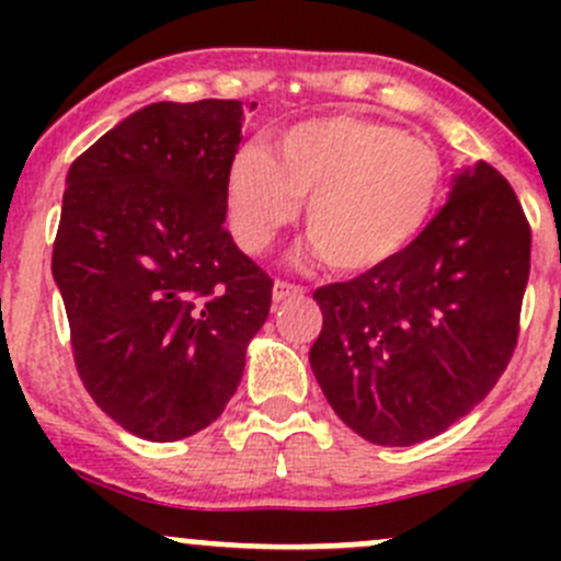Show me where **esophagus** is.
<instances>
[{
	"label": "esophagus",
	"instance_id": "obj_1",
	"mask_svg": "<svg viewBox=\"0 0 561 561\" xmlns=\"http://www.w3.org/2000/svg\"><path fill=\"white\" fill-rule=\"evenodd\" d=\"M296 296H304L301 285H293V282H285V279L274 282V301L276 304L287 301V298H296Z\"/></svg>",
	"mask_w": 561,
	"mask_h": 561
}]
</instances>
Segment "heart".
<instances>
[{
	"mask_svg": "<svg viewBox=\"0 0 561 561\" xmlns=\"http://www.w3.org/2000/svg\"><path fill=\"white\" fill-rule=\"evenodd\" d=\"M437 149L375 118L322 116L279 133L271 154L241 146L225 173L230 225L263 252L307 201V236L342 274L393 263L432 222L443 197Z\"/></svg>",
	"mask_w": 561,
	"mask_h": 561,
	"instance_id": "b5f03b06",
	"label": "heart"
}]
</instances>
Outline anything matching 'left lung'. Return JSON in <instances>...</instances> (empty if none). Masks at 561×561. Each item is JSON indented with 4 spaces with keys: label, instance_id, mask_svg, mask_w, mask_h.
Segmentation results:
<instances>
[{
    "label": "left lung",
    "instance_id": "left-lung-1",
    "mask_svg": "<svg viewBox=\"0 0 561 561\" xmlns=\"http://www.w3.org/2000/svg\"><path fill=\"white\" fill-rule=\"evenodd\" d=\"M531 230L485 162L399 260L314 290L309 364L339 417L375 445L423 443L480 404L518 342Z\"/></svg>",
    "mask_w": 561,
    "mask_h": 561
}]
</instances>
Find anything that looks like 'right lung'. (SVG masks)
I'll list each match as a JSON object with an SVG mask.
<instances>
[{"instance_id":"add662e5","label":"right lung","mask_w":561,"mask_h":561,"mask_svg":"<svg viewBox=\"0 0 561 561\" xmlns=\"http://www.w3.org/2000/svg\"><path fill=\"white\" fill-rule=\"evenodd\" d=\"M239 100L154 103L67 171L50 271L78 377L149 443L211 426L239 388L274 279L225 228Z\"/></svg>"}]
</instances>
